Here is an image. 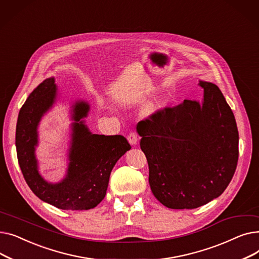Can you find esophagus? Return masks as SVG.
Wrapping results in <instances>:
<instances>
[{
  "label": "esophagus",
  "instance_id": "obj_1",
  "mask_svg": "<svg viewBox=\"0 0 259 259\" xmlns=\"http://www.w3.org/2000/svg\"><path fill=\"white\" fill-rule=\"evenodd\" d=\"M128 142H129L131 145H137L138 142H139L138 134L135 133L134 131H131V132L128 134Z\"/></svg>",
  "mask_w": 259,
  "mask_h": 259
}]
</instances>
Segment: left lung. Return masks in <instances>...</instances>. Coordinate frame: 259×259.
Instances as JSON below:
<instances>
[{"label":"left lung","mask_w":259,"mask_h":259,"mask_svg":"<svg viewBox=\"0 0 259 259\" xmlns=\"http://www.w3.org/2000/svg\"><path fill=\"white\" fill-rule=\"evenodd\" d=\"M203 101L158 109L138 124L156 199L170 209H195L219 197L238 161V130L220 88L199 81Z\"/></svg>","instance_id":"obj_1"}]
</instances>
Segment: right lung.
Instances as JSON below:
<instances>
[{"label":"right lung","mask_w":259,"mask_h":259,"mask_svg":"<svg viewBox=\"0 0 259 259\" xmlns=\"http://www.w3.org/2000/svg\"><path fill=\"white\" fill-rule=\"evenodd\" d=\"M56 97L54 78L49 77L32 91L22 106L16 130L19 165L27 185L39 199L62 210H89L104 199L114 165L131 146L122 135L92 134L81 120L87 116L89 105L76 102L67 175L59 184L47 183L37 171L34 155L36 129Z\"/></svg>","instance_id":"obj_1"}]
</instances>
